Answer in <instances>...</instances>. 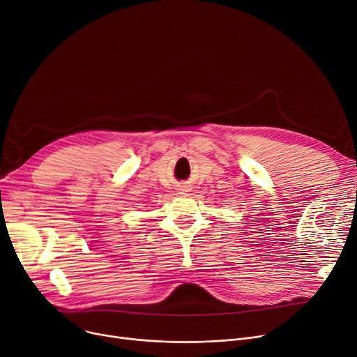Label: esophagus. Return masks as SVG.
Wrapping results in <instances>:
<instances>
[{"label": "esophagus", "instance_id": "obj_1", "mask_svg": "<svg viewBox=\"0 0 357 357\" xmlns=\"http://www.w3.org/2000/svg\"><path fill=\"white\" fill-rule=\"evenodd\" d=\"M183 192H188V189H186V186H185V189H183ZM183 192H182V194H183Z\"/></svg>", "mask_w": 357, "mask_h": 357}]
</instances>
